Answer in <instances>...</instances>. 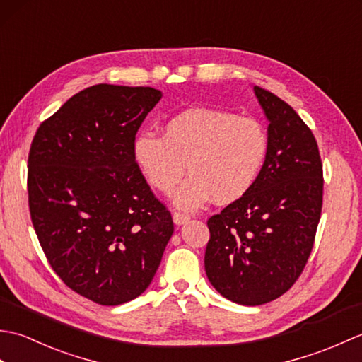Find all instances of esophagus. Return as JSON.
I'll use <instances>...</instances> for the list:
<instances>
[{"mask_svg":"<svg viewBox=\"0 0 362 362\" xmlns=\"http://www.w3.org/2000/svg\"><path fill=\"white\" fill-rule=\"evenodd\" d=\"M173 219H174V224L182 226V224H185V222L189 221V216H188V214H185V213L175 211V213L173 214Z\"/></svg>","mask_w":362,"mask_h":362,"instance_id":"34e87169","label":"esophagus"}]
</instances>
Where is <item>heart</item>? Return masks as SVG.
I'll list each match as a JSON object with an SVG mask.
<instances>
[{"mask_svg":"<svg viewBox=\"0 0 362 362\" xmlns=\"http://www.w3.org/2000/svg\"><path fill=\"white\" fill-rule=\"evenodd\" d=\"M269 153V134L259 121L214 109H188L169 118L163 135L141 132L132 156L143 177L161 194H171L191 174L174 202L196 210L214 196L227 204L255 185Z\"/></svg>","mask_w":362,"mask_h":362,"instance_id":"1","label":"heart"}]
</instances>
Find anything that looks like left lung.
<instances>
[{"mask_svg":"<svg viewBox=\"0 0 362 362\" xmlns=\"http://www.w3.org/2000/svg\"><path fill=\"white\" fill-rule=\"evenodd\" d=\"M269 119V153L247 193L206 221L205 272L221 296L257 306L283 296L311 255L324 171L311 129L271 91L255 87Z\"/></svg>","mask_w":362,"mask_h":362,"instance_id":"1","label":"left lung"}]
</instances>
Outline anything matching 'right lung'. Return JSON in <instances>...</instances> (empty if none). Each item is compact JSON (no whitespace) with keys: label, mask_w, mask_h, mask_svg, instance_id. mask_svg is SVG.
<instances>
[{"label":"right lung","mask_w":362,"mask_h":362,"mask_svg":"<svg viewBox=\"0 0 362 362\" xmlns=\"http://www.w3.org/2000/svg\"><path fill=\"white\" fill-rule=\"evenodd\" d=\"M161 93L98 83L37 129L28 199L46 259L68 288L115 306L149 286L174 232L171 211L134 161L135 135Z\"/></svg>","instance_id":"right-lung-1"}]
</instances>
